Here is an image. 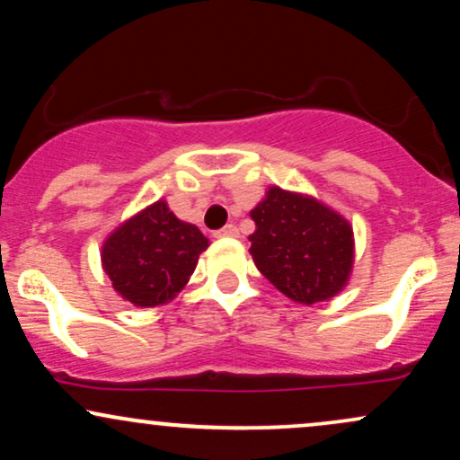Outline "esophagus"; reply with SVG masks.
<instances>
[{"mask_svg":"<svg viewBox=\"0 0 460 460\" xmlns=\"http://www.w3.org/2000/svg\"><path fill=\"white\" fill-rule=\"evenodd\" d=\"M216 237H237V226L235 225H226L220 231H216Z\"/></svg>","mask_w":460,"mask_h":460,"instance_id":"obj_1","label":"esophagus"}]
</instances>
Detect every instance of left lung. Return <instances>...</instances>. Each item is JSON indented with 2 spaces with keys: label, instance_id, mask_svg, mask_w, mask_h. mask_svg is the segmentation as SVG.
I'll return each instance as SVG.
<instances>
[{
  "label": "left lung",
  "instance_id": "obj_1",
  "mask_svg": "<svg viewBox=\"0 0 460 460\" xmlns=\"http://www.w3.org/2000/svg\"><path fill=\"white\" fill-rule=\"evenodd\" d=\"M248 235L257 270L294 303L329 300L350 281L355 234L340 212L303 192L268 188L251 209Z\"/></svg>",
  "mask_w": 460,
  "mask_h": 460
}]
</instances>
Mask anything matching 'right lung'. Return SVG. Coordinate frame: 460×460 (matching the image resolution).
Here are the masks:
<instances>
[{"mask_svg":"<svg viewBox=\"0 0 460 460\" xmlns=\"http://www.w3.org/2000/svg\"><path fill=\"white\" fill-rule=\"evenodd\" d=\"M208 246L199 226L179 220L160 199L105 237L102 266L120 298L134 307H157L186 288Z\"/></svg>","mask_w":460,"mask_h":460,"instance_id":"obj_1","label":"right lung"}]
</instances>
